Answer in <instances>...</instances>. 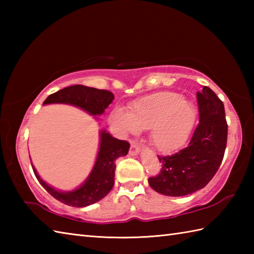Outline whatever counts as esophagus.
<instances>
[{"label":"esophagus","instance_id":"34e87169","mask_svg":"<svg viewBox=\"0 0 254 254\" xmlns=\"http://www.w3.org/2000/svg\"><path fill=\"white\" fill-rule=\"evenodd\" d=\"M139 152H141V146H139V144H137L136 142H132L130 147V155H137Z\"/></svg>","mask_w":254,"mask_h":254}]
</instances>
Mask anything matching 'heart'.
Segmentation results:
<instances>
[{
  "label": "heart",
  "instance_id": "1",
  "mask_svg": "<svg viewBox=\"0 0 254 254\" xmlns=\"http://www.w3.org/2000/svg\"><path fill=\"white\" fill-rule=\"evenodd\" d=\"M109 120L122 135L150 128L155 147L163 153H171L188 141L195 124L196 110L182 95L161 91L132 101L128 111L115 108Z\"/></svg>",
  "mask_w": 254,
  "mask_h": 254
}]
</instances>
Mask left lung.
Wrapping results in <instances>:
<instances>
[{
	"mask_svg": "<svg viewBox=\"0 0 254 254\" xmlns=\"http://www.w3.org/2000/svg\"><path fill=\"white\" fill-rule=\"evenodd\" d=\"M199 122L188 147L171 156H158L160 174L148 179L150 188L168 196L201 190L218 170L227 144L223 101L207 86L196 94Z\"/></svg>",
	"mask_w": 254,
	"mask_h": 254,
	"instance_id": "left-lung-1",
	"label": "left lung"
}]
</instances>
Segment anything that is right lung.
Returning a JSON list of instances; mask_svg holds the SVG:
<instances>
[{"label": "right lung", "instance_id": "right-lung-1", "mask_svg": "<svg viewBox=\"0 0 254 254\" xmlns=\"http://www.w3.org/2000/svg\"><path fill=\"white\" fill-rule=\"evenodd\" d=\"M113 99L115 96L109 90L73 85L50 95L44 101V105H71L85 110L90 116H101ZM99 136V149L93 169L82 185L72 191H60L48 185L41 179L34 165L31 164L38 181L58 201L68 206L85 207L100 201L111 191L115 185L116 160L121 156L127 155L130 144L127 141H120L113 137L106 130H101Z\"/></svg>", "mask_w": 254, "mask_h": 254}]
</instances>
